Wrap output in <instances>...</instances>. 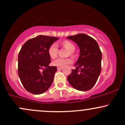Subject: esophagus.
Instances as JSON below:
<instances>
[{
  "label": "esophagus",
  "instance_id": "1",
  "mask_svg": "<svg viewBox=\"0 0 125 125\" xmlns=\"http://www.w3.org/2000/svg\"><path fill=\"white\" fill-rule=\"evenodd\" d=\"M57 69H58V71H62V70L63 69V67H58V68H57Z\"/></svg>",
  "mask_w": 125,
  "mask_h": 125
}]
</instances>
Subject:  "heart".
Returning a JSON list of instances; mask_svg holds the SVG:
<instances>
[{
  "mask_svg": "<svg viewBox=\"0 0 125 125\" xmlns=\"http://www.w3.org/2000/svg\"><path fill=\"white\" fill-rule=\"evenodd\" d=\"M62 44L65 48H66L69 51H70V53L72 54L75 50V46L72 43L69 41H64L62 43ZM58 46L56 43L52 44L48 49V54L51 58L54 59L58 56ZM72 63V59L69 58L62 59L58 58L56 59L55 61H53L52 64L54 66L59 67H64L69 64H71Z\"/></svg>",
  "mask_w": 125,
  "mask_h": 125,
  "instance_id": "heart-1",
  "label": "heart"
}]
</instances>
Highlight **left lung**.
Here are the masks:
<instances>
[{
  "label": "left lung",
  "mask_w": 125,
  "mask_h": 125,
  "mask_svg": "<svg viewBox=\"0 0 125 125\" xmlns=\"http://www.w3.org/2000/svg\"><path fill=\"white\" fill-rule=\"evenodd\" d=\"M77 44L80 55L75 69L67 76V81L75 89L87 91L96 84L101 72L102 52L97 42L84 33L67 37Z\"/></svg>",
  "instance_id": "obj_1"
}]
</instances>
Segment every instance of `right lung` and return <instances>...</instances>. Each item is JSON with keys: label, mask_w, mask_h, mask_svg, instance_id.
<instances>
[{"label": "right lung", "mask_w": 125, "mask_h": 125, "mask_svg": "<svg viewBox=\"0 0 125 125\" xmlns=\"http://www.w3.org/2000/svg\"><path fill=\"white\" fill-rule=\"evenodd\" d=\"M59 38L39 35L31 39L21 47L18 56V74L27 91L40 94L48 90L57 71L49 66L48 49Z\"/></svg>", "instance_id": "right-lung-1"}]
</instances>
